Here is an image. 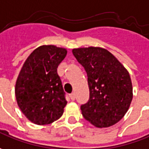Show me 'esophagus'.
<instances>
[{
  "mask_svg": "<svg viewBox=\"0 0 149 149\" xmlns=\"http://www.w3.org/2000/svg\"><path fill=\"white\" fill-rule=\"evenodd\" d=\"M70 98H71V100H75V94H74V93H72V94H70Z\"/></svg>",
  "mask_w": 149,
  "mask_h": 149,
  "instance_id": "1",
  "label": "esophagus"
}]
</instances>
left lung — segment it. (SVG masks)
<instances>
[{
    "mask_svg": "<svg viewBox=\"0 0 149 149\" xmlns=\"http://www.w3.org/2000/svg\"><path fill=\"white\" fill-rule=\"evenodd\" d=\"M87 75L88 101L81 105V114L98 128L114 125L129 110L133 87L130 77L116 57L101 48L72 49Z\"/></svg>",
    "mask_w": 149,
    "mask_h": 149,
    "instance_id": "1",
    "label": "left lung"
}]
</instances>
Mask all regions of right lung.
Wrapping results in <instances>:
<instances>
[{
	"label": "right lung",
	"mask_w": 149,
	"mask_h": 149,
	"mask_svg": "<svg viewBox=\"0 0 149 149\" xmlns=\"http://www.w3.org/2000/svg\"><path fill=\"white\" fill-rule=\"evenodd\" d=\"M67 50L54 45L36 49L24 62L15 84L19 107L29 120L44 125L63 116L67 105L58 67Z\"/></svg>",
	"instance_id": "obj_1"
}]
</instances>
